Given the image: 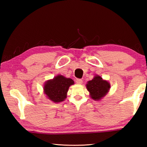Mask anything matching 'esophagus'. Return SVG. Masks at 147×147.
Returning a JSON list of instances; mask_svg holds the SVG:
<instances>
[{"label": "esophagus", "mask_w": 147, "mask_h": 147, "mask_svg": "<svg viewBox=\"0 0 147 147\" xmlns=\"http://www.w3.org/2000/svg\"><path fill=\"white\" fill-rule=\"evenodd\" d=\"M83 82V80L82 79H76V83L77 84H81Z\"/></svg>", "instance_id": "esophagus-1"}]
</instances>
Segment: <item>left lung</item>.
<instances>
[{"mask_svg": "<svg viewBox=\"0 0 147 147\" xmlns=\"http://www.w3.org/2000/svg\"><path fill=\"white\" fill-rule=\"evenodd\" d=\"M86 87L90 93L91 98L98 100L108 93L110 85L107 81L103 80L100 76H95L92 80L88 82Z\"/></svg>", "mask_w": 147, "mask_h": 147, "instance_id": "left-lung-1", "label": "left lung"}]
</instances>
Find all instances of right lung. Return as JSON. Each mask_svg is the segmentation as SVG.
Returning a JSON list of instances; mask_svg holds the SVG:
<instances>
[{
  "mask_svg": "<svg viewBox=\"0 0 147 147\" xmlns=\"http://www.w3.org/2000/svg\"><path fill=\"white\" fill-rule=\"evenodd\" d=\"M73 84L74 81L72 79L58 75L45 83L44 86L45 93L50 100L54 102H59L66 98L69 86Z\"/></svg>",
  "mask_w": 147,
  "mask_h": 147,
  "instance_id": "add662e5",
  "label": "right lung"
}]
</instances>
